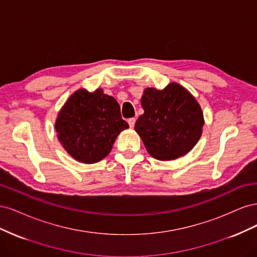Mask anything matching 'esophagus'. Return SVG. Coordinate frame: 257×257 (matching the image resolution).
I'll return each mask as SVG.
<instances>
[{
    "label": "esophagus",
    "instance_id": "34e87169",
    "mask_svg": "<svg viewBox=\"0 0 257 257\" xmlns=\"http://www.w3.org/2000/svg\"><path fill=\"white\" fill-rule=\"evenodd\" d=\"M127 122H128V124H130V126H131V127H134V125H135V122H136V119H135V118H131V119H128V120H127Z\"/></svg>",
    "mask_w": 257,
    "mask_h": 257
}]
</instances>
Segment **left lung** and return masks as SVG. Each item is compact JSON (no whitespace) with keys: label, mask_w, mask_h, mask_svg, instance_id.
Here are the masks:
<instances>
[{"label":"left lung","mask_w":257,"mask_h":257,"mask_svg":"<svg viewBox=\"0 0 257 257\" xmlns=\"http://www.w3.org/2000/svg\"><path fill=\"white\" fill-rule=\"evenodd\" d=\"M145 112L135 124L147 151L154 159L170 161L185 155L203 133L204 114L197 100L182 85L147 88L142 96Z\"/></svg>","instance_id":"8db88e82"}]
</instances>
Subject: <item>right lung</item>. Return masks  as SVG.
<instances>
[{"label": "right lung", "mask_w": 257, "mask_h": 257, "mask_svg": "<svg viewBox=\"0 0 257 257\" xmlns=\"http://www.w3.org/2000/svg\"><path fill=\"white\" fill-rule=\"evenodd\" d=\"M128 127L120 105L102 89L77 90L62 107L56 121L57 136L68 154L93 164L107 157L123 130Z\"/></svg>", "instance_id": "obj_1"}]
</instances>
